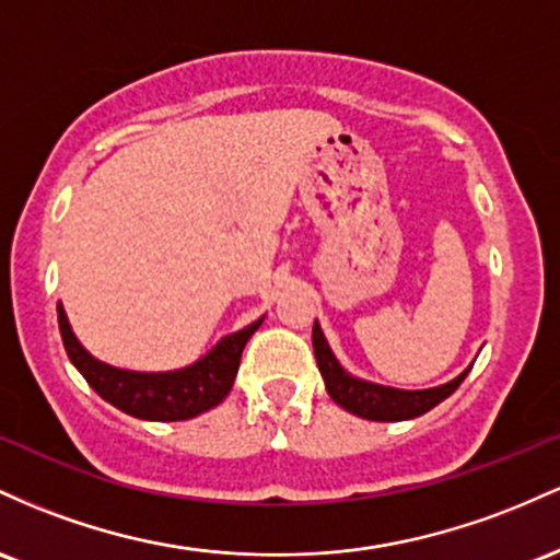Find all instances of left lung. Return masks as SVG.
Returning <instances> with one entry per match:
<instances>
[{
  "label": "left lung",
  "instance_id": "1",
  "mask_svg": "<svg viewBox=\"0 0 560 560\" xmlns=\"http://www.w3.org/2000/svg\"><path fill=\"white\" fill-rule=\"evenodd\" d=\"M312 347L314 357H317V368L325 378V388H328L330 399L336 405H341L343 410L354 412V416L368 418V420H381V423H388V420H410L429 412L431 407H436L439 401H444L466 381L468 370L463 375H457L455 381L444 383L439 388H425V392H399V388H386L375 386V383H364L351 378L349 373H343L341 364L336 362L332 351L325 341L323 330L314 323L312 328Z\"/></svg>",
  "mask_w": 560,
  "mask_h": 560
}]
</instances>
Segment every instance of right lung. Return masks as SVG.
<instances>
[{"label": "right lung", "instance_id": "obj_1", "mask_svg": "<svg viewBox=\"0 0 560 560\" xmlns=\"http://www.w3.org/2000/svg\"><path fill=\"white\" fill-rule=\"evenodd\" d=\"M58 325L68 360L77 364L79 373L105 401L131 418L187 420L211 410L228 397L241 368L243 349L261 319L222 338L203 360L174 373H129V370L110 368L86 354L73 336L62 306H58Z\"/></svg>", "mask_w": 560, "mask_h": 560}]
</instances>
